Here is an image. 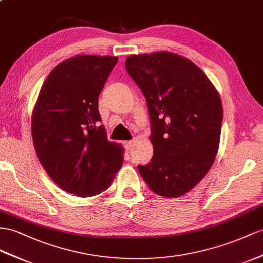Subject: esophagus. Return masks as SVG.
Listing matches in <instances>:
<instances>
[{
  "instance_id": "1",
  "label": "esophagus",
  "mask_w": 263,
  "mask_h": 263,
  "mask_svg": "<svg viewBox=\"0 0 263 263\" xmlns=\"http://www.w3.org/2000/svg\"><path fill=\"white\" fill-rule=\"evenodd\" d=\"M123 145L126 150H131L132 146H133V141H124Z\"/></svg>"
}]
</instances>
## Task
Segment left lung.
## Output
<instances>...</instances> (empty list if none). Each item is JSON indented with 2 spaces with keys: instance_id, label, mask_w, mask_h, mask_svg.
I'll return each instance as SVG.
<instances>
[{
  "instance_id": "obj_1",
  "label": "left lung",
  "mask_w": 263,
  "mask_h": 263,
  "mask_svg": "<svg viewBox=\"0 0 263 263\" xmlns=\"http://www.w3.org/2000/svg\"><path fill=\"white\" fill-rule=\"evenodd\" d=\"M125 70L146 101L153 157L138 165L150 189L177 198L204 178L217 156L222 104L210 80L189 59L171 52L131 55Z\"/></svg>"
}]
</instances>
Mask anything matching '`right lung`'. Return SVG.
Wrapping results in <instances>:
<instances>
[{"label":"right lung","mask_w":263,"mask_h":263,"mask_svg":"<svg viewBox=\"0 0 263 263\" xmlns=\"http://www.w3.org/2000/svg\"><path fill=\"white\" fill-rule=\"evenodd\" d=\"M117 57L78 55L51 71L32 114V139L49 177L62 190L93 197L123 163L122 146L106 139L99 96Z\"/></svg>","instance_id":"add662e5"}]
</instances>
